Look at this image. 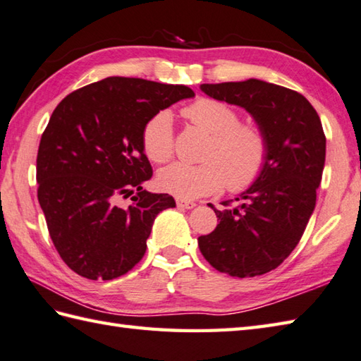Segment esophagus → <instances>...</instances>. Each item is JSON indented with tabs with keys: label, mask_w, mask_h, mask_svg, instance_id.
<instances>
[{
	"label": "esophagus",
	"mask_w": 361,
	"mask_h": 361,
	"mask_svg": "<svg viewBox=\"0 0 361 361\" xmlns=\"http://www.w3.org/2000/svg\"><path fill=\"white\" fill-rule=\"evenodd\" d=\"M176 204H178V207H179V209H187V210L196 207V204H195V202L185 201V200H178V201H176Z\"/></svg>",
	"instance_id": "1"
}]
</instances>
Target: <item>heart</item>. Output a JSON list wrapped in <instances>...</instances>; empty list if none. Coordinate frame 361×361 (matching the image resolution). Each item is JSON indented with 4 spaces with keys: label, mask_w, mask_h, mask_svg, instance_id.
I'll return each instance as SVG.
<instances>
[{
    "label": "heart",
    "mask_w": 361,
    "mask_h": 361,
    "mask_svg": "<svg viewBox=\"0 0 361 361\" xmlns=\"http://www.w3.org/2000/svg\"><path fill=\"white\" fill-rule=\"evenodd\" d=\"M182 115L210 135L202 152L204 164L182 161L160 170L159 187L182 200H196L221 188L241 191L259 179L268 160V140L255 124H240V115L226 102L200 98L183 107ZM143 149L152 161L173 157V116L160 110L143 128Z\"/></svg>",
    "instance_id": "heart-1"
}]
</instances>
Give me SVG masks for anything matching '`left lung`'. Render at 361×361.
Segmentation results:
<instances>
[{
  "label": "left lung",
  "instance_id": "left-lung-1",
  "mask_svg": "<svg viewBox=\"0 0 361 361\" xmlns=\"http://www.w3.org/2000/svg\"><path fill=\"white\" fill-rule=\"evenodd\" d=\"M201 90L252 116L267 135L268 160L259 179L235 197L237 205H210L219 224L197 245L219 273L262 276L298 246L314 210L326 161L324 130L310 102L290 88L247 79L202 84Z\"/></svg>",
  "mask_w": 361,
  "mask_h": 361
}]
</instances>
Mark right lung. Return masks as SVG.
Listing matches in <instances>:
<instances>
[{
    "label": "right lung",
    "mask_w": 361,
    "mask_h": 361,
    "mask_svg": "<svg viewBox=\"0 0 361 361\" xmlns=\"http://www.w3.org/2000/svg\"><path fill=\"white\" fill-rule=\"evenodd\" d=\"M193 97L187 85L112 76L54 109L37 154V196L59 255L79 276L126 274L145 255L154 219L176 207L173 196L142 187L152 178L142 135L151 116ZM120 197L133 202L120 208Z\"/></svg>",
    "instance_id": "add662e5"
}]
</instances>
